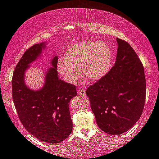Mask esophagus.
Listing matches in <instances>:
<instances>
[{
  "mask_svg": "<svg viewBox=\"0 0 159 159\" xmlns=\"http://www.w3.org/2000/svg\"><path fill=\"white\" fill-rule=\"evenodd\" d=\"M78 94L79 95H85V91H84V89H78Z\"/></svg>",
  "mask_w": 159,
  "mask_h": 159,
  "instance_id": "obj_1",
  "label": "esophagus"
}]
</instances>
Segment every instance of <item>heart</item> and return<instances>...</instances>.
Here are the masks:
<instances>
[{"mask_svg":"<svg viewBox=\"0 0 159 159\" xmlns=\"http://www.w3.org/2000/svg\"><path fill=\"white\" fill-rule=\"evenodd\" d=\"M112 63L113 54L106 43L81 41L66 50L57 68L67 81L75 83L79 77L80 68L88 80L96 81L109 71Z\"/></svg>","mask_w":159,"mask_h":159,"instance_id":"b5f03b06","label":"heart"}]
</instances>
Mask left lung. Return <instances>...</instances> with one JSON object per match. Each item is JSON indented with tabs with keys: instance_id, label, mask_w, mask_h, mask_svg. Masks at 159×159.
I'll return each instance as SVG.
<instances>
[{
	"instance_id": "8db88e82",
	"label": "left lung",
	"mask_w": 159,
	"mask_h": 159,
	"mask_svg": "<svg viewBox=\"0 0 159 159\" xmlns=\"http://www.w3.org/2000/svg\"><path fill=\"white\" fill-rule=\"evenodd\" d=\"M117 42L115 65L86 90L98 126L110 134H123L139 121L146 97L142 61L129 43Z\"/></svg>"
}]
</instances>
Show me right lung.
Returning <instances> with one entry per match:
<instances>
[{"mask_svg":"<svg viewBox=\"0 0 159 159\" xmlns=\"http://www.w3.org/2000/svg\"><path fill=\"white\" fill-rule=\"evenodd\" d=\"M44 43L29 48L16 65L12 78V98L17 115L25 129L43 142L56 144L65 140L72 131L69 102L77 95L76 86L59 79L53 68L46 74V82L40 91H32L25 84L24 74L28 65L37 58Z\"/></svg>","mask_w":159,"mask_h":159,"instance_id":"right-lung-1","label":"right lung"}]
</instances>
